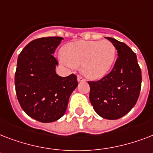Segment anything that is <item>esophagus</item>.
I'll return each instance as SVG.
<instances>
[{"label":"esophagus","mask_w":153,"mask_h":153,"mask_svg":"<svg viewBox=\"0 0 153 153\" xmlns=\"http://www.w3.org/2000/svg\"><path fill=\"white\" fill-rule=\"evenodd\" d=\"M77 79H78V81H79V82H83V81H85V79H84V78H82V77L80 76V75H78V77H77Z\"/></svg>","instance_id":"1"}]
</instances>
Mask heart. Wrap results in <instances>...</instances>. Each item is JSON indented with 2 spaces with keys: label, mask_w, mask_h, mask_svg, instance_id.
Segmentation results:
<instances>
[{
  "label": "heart",
  "mask_w": 153,
  "mask_h": 153,
  "mask_svg": "<svg viewBox=\"0 0 153 153\" xmlns=\"http://www.w3.org/2000/svg\"><path fill=\"white\" fill-rule=\"evenodd\" d=\"M61 59L67 66H81L82 73L90 79H98L111 69L117 49L109 40L77 41L65 45Z\"/></svg>",
  "instance_id": "obj_1"
}]
</instances>
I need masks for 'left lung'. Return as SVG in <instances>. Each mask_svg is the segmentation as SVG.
Listing matches in <instances>:
<instances>
[{"mask_svg": "<svg viewBox=\"0 0 153 153\" xmlns=\"http://www.w3.org/2000/svg\"><path fill=\"white\" fill-rule=\"evenodd\" d=\"M117 51L114 68L100 80L88 82L90 101L103 118L116 120L128 114L135 105L141 88V71L137 55L129 47L106 37Z\"/></svg>", "mask_w": 153, "mask_h": 153, "instance_id": "left-lung-1", "label": "left lung"}]
</instances>
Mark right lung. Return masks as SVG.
Here are the masks:
<instances>
[{
    "label": "right lung",
    "instance_id": "obj_1",
    "mask_svg": "<svg viewBox=\"0 0 153 153\" xmlns=\"http://www.w3.org/2000/svg\"><path fill=\"white\" fill-rule=\"evenodd\" d=\"M63 38L44 37L32 40L18 56L16 94L23 110L32 118L48 123L64 115L77 76L60 77L53 54Z\"/></svg>",
    "mask_w": 153,
    "mask_h": 153
}]
</instances>
